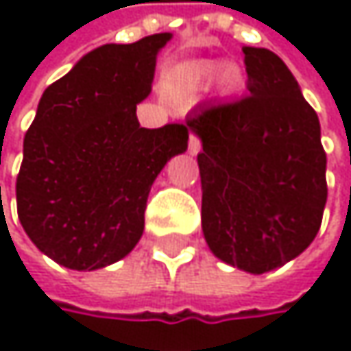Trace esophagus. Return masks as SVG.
Returning a JSON list of instances; mask_svg holds the SVG:
<instances>
[{
    "label": "esophagus",
    "instance_id": "obj_1",
    "mask_svg": "<svg viewBox=\"0 0 351 351\" xmlns=\"http://www.w3.org/2000/svg\"><path fill=\"white\" fill-rule=\"evenodd\" d=\"M189 152H191V154H199V152H201V142H199L197 136H191V138H189Z\"/></svg>",
    "mask_w": 351,
    "mask_h": 351
}]
</instances>
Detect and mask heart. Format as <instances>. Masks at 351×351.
Instances as JSON below:
<instances>
[{
	"instance_id": "heart-1",
	"label": "heart",
	"mask_w": 351,
	"mask_h": 351,
	"mask_svg": "<svg viewBox=\"0 0 351 351\" xmlns=\"http://www.w3.org/2000/svg\"><path fill=\"white\" fill-rule=\"evenodd\" d=\"M213 79H217V87L221 93H236L242 87V71L236 64H213L201 62L186 69H180L167 79V91L173 95H184L205 89Z\"/></svg>"
}]
</instances>
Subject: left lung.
I'll return each instance as SVG.
<instances>
[{
  "mask_svg": "<svg viewBox=\"0 0 351 351\" xmlns=\"http://www.w3.org/2000/svg\"><path fill=\"white\" fill-rule=\"evenodd\" d=\"M247 95L195 109L201 226L209 250L240 270L285 266L315 240L327 201L321 125L287 64L244 46Z\"/></svg>",
  "mask_w": 351,
  "mask_h": 351,
  "instance_id": "1",
  "label": "left lung"
}]
</instances>
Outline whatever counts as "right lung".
I'll list each match as a JSON object with an SVG mask.
<instances>
[{
  "label": "right lung",
  "instance_id": "right-lung-1",
  "mask_svg": "<svg viewBox=\"0 0 351 351\" xmlns=\"http://www.w3.org/2000/svg\"><path fill=\"white\" fill-rule=\"evenodd\" d=\"M173 34L104 44L54 81L24 138L18 217L34 245L71 270L128 256L144 232L152 182L186 150L189 128H140L156 54Z\"/></svg>",
  "mask_w": 351,
  "mask_h": 351
}]
</instances>
